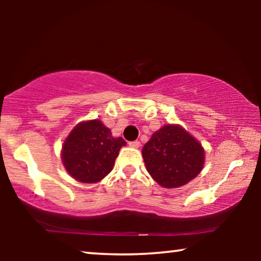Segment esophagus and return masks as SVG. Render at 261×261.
Here are the masks:
<instances>
[{"instance_id":"esophagus-1","label":"esophagus","mask_w":261,"mask_h":261,"mask_svg":"<svg viewBox=\"0 0 261 261\" xmlns=\"http://www.w3.org/2000/svg\"><path fill=\"white\" fill-rule=\"evenodd\" d=\"M129 146L132 148H139V147H140V142H139V141H130Z\"/></svg>"}]
</instances>
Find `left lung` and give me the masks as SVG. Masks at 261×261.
Here are the masks:
<instances>
[{
	"label": "left lung",
	"instance_id": "1",
	"mask_svg": "<svg viewBox=\"0 0 261 261\" xmlns=\"http://www.w3.org/2000/svg\"><path fill=\"white\" fill-rule=\"evenodd\" d=\"M146 169L160 187H183L204 166L205 151L197 139L180 124H164L142 148Z\"/></svg>",
	"mask_w": 261,
	"mask_h": 261
}]
</instances>
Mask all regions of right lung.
<instances>
[{
    "mask_svg": "<svg viewBox=\"0 0 261 261\" xmlns=\"http://www.w3.org/2000/svg\"><path fill=\"white\" fill-rule=\"evenodd\" d=\"M122 146L126 141L114 138L101 120L82 121L64 140L60 158L73 179L92 184L110 173Z\"/></svg>",
    "mask_w": 261,
    "mask_h": 261,
    "instance_id": "add662e5",
    "label": "right lung"
}]
</instances>
